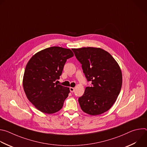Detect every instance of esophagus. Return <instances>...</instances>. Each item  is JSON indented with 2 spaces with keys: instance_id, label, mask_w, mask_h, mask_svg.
Masks as SVG:
<instances>
[{
  "instance_id": "obj_1",
  "label": "esophagus",
  "mask_w": 147,
  "mask_h": 147,
  "mask_svg": "<svg viewBox=\"0 0 147 147\" xmlns=\"http://www.w3.org/2000/svg\"><path fill=\"white\" fill-rule=\"evenodd\" d=\"M70 91L71 92H73L74 91V88H73V87H70Z\"/></svg>"
}]
</instances>
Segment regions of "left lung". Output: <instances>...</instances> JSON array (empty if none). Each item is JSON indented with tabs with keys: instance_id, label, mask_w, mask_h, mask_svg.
I'll list each match as a JSON object with an SVG mask.
<instances>
[{
	"instance_id": "1",
	"label": "left lung",
	"mask_w": 147,
	"mask_h": 147,
	"mask_svg": "<svg viewBox=\"0 0 147 147\" xmlns=\"http://www.w3.org/2000/svg\"><path fill=\"white\" fill-rule=\"evenodd\" d=\"M91 86L78 98L82 111L98 115L115 103L122 86V74L116 61L108 52L92 47L72 49Z\"/></svg>"
}]
</instances>
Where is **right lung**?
Segmentation results:
<instances>
[{
	"mask_svg": "<svg viewBox=\"0 0 147 147\" xmlns=\"http://www.w3.org/2000/svg\"><path fill=\"white\" fill-rule=\"evenodd\" d=\"M69 49L52 47L35 54L26 66L23 88L28 100L40 112L52 114L60 111L70 92L57 84L67 59L73 57Z\"/></svg>",
	"mask_w": 147,
	"mask_h": 147,
	"instance_id": "add662e5",
	"label": "right lung"
}]
</instances>
